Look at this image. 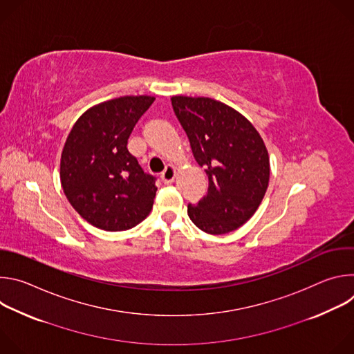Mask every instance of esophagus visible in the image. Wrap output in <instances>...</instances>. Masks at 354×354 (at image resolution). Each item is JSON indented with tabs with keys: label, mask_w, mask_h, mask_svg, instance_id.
Masks as SVG:
<instances>
[{
	"label": "esophagus",
	"mask_w": 354,
	"mask_h": 354,
	"mask_svg": "<svg viewBox=\"0 0 354 354\" xmlns=\"http://www.w3.org/2000/svg\"><path fill=\"white\" fill-rule=\"evenodd\" d=\"M175 176H176V168L174 165H167L165 171L161 175V179L165 185H169L175 180Z\"/></svg>",
	"instance_id": "obj_1"
}]
</instances>
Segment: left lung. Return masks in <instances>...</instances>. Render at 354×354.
Here are the masks:
<instances>
[{
	"mask_svg": "<svg viewBox=\"0 0 354 354\" xmlns=\"http://www.w3.org/2000/svg\"><path fill=\"white\" fill-rule=\"evenodd\" d=\"M174 112L187 134L196 162L209 176V192L190 220L212 235L231 232L255 214L270 178L268 148L245 116L220 100L172 96Z\"/></svg>",
	"mask_w": 354,
	"mask_h": 354,
	"instance_id": "obj_1",
	"label": "left lung"
}]
</instances>
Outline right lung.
I'll list each match as a JSON object with an SVG mask.
<instances>
[{"label": "right lung", "mask_w": 354, "mask_h": 354, "mask_svg": "<svg viewBox=\"0 0 354 354\" xmlns=\"http://www.w3.org/2000/svg\"><path fill=\"white\" fill-rule=\"evenodd\" d=\"M154 96H120L97 104L74 123L60 160V180L74 210L105 231H126L153 209L156 178L127 149L133 127Z\"/></svg>", "instance_id": "1"}]
</instances>
